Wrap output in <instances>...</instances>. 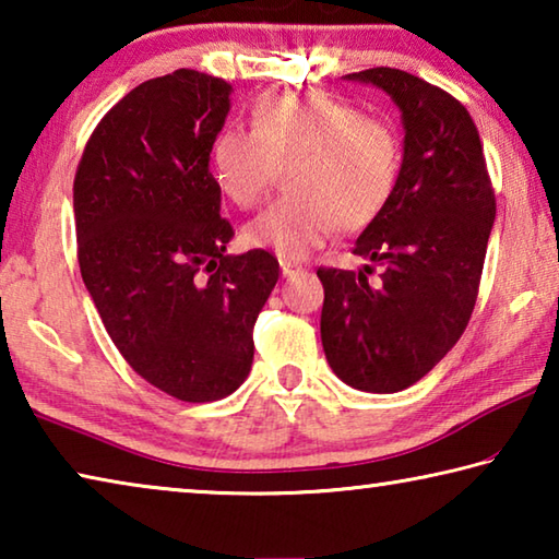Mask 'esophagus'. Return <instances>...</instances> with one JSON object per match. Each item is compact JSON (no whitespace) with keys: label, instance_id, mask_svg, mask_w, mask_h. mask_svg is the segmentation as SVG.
<instances>
[{"label":"esophagus","instance_id":"obj_1","mask_svg":"<svg viewBox=\"0 0 559 559\" xmlns=\"http://www.w3.org/2000/svg\"><path fill=\"white\" fill-rule=\"evenodd\" d=\"M281 271L286 278H293V276H298V273H306L308 269L298 266V263H290V261H281Z\"/></svg>","mask_w":559,"mask_h":559}]
</instances>
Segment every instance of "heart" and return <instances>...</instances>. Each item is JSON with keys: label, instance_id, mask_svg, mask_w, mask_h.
Here are the masks:
<instances>
[{"label": "heart", "instance_id": "1", "mask_svg": "<svg viewBox=\"0 0 559 559\" xmlns=\"http://www.w3.org/2000/svg\"><path fill=\"white\" fill-rule=\"evenodd\" d=\"M402 157L400 130L390 120L320 93H288L261 98L251 108V130L216 132L212 175L226 200L249 210L278 167H288V197L246 224L243 243L298 261L337 226L357 231L370 224L394 194Z\"/></svg>", "mask_w": 559, "mask_h": 559}]
</instances>
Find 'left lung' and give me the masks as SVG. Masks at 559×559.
<instances>
[{"label": "left lung", "instance_id": "left-lung-1", "mask_svg": "<svg viewBox=\"0 0 559 559\" xmlns=\"http://www.w3.org/2000/svg\"><path fill=\"white\" fill-rule=\"evenodd\" d=\"M402 110L404 159L384 210L353 253L362 271L318 269L320 337L333 372L362 392H402L459 343L478 298L496 192L478 128L463 103L400 69L347 73ZM381 269L377 282L369 276Z\"/></svg>", "mask_w": 559, "mask_h": 559}]
</instances>
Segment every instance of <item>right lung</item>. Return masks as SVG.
I'll list each match as a JSON object with an SVG mask.
<instances>
[{"instance_id":"obj_1","label":"right lung","mask_w":559,"mask_h":559,"mask_svg":"<svg viewBox=\"0 0 559 559\" xmlns=\"http://www.w3.org/2000/svg\"><path fill=\"white\" fill-rule=\"evenodd\" d=\"M231 86L192 69L140 83L91 132L73 179L79 266L112 345L175 400L229 396L278 281L263 249L229 257L210 173Z\"/></svg>"}]
</instances>
